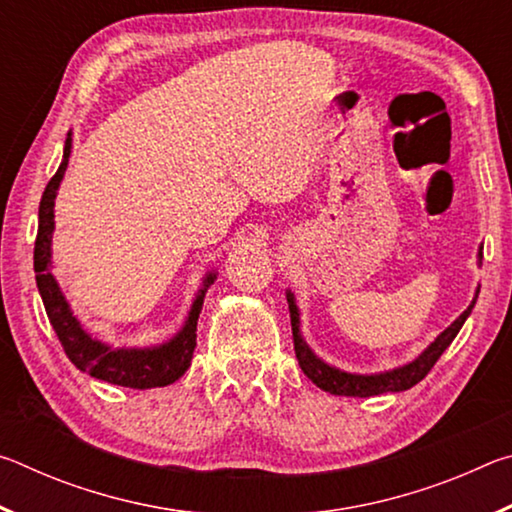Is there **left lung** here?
I'll list each match as a JSON object with an SVG mask.
<instances>
[{
	"label": "left lung",
	"instance_id": "obj_1",
	"mask_svg": "<svg viewBox=\"0 0 512 512\" xmlns=\"http://www.w3.org/2000/svg\"><path fill=\"white\" fill-rule=\"evenodd\" d=\"M483 259V246H479V264ZM476 298H479V287H476L474 300L470 302L461 316H458L452 325H449L445 332L436 336L427 350H424L418 359L411 363H404L400 368L386 370V372H375V375H357V372H345L336 366H329L318 354L309 348L307 341L302 339L300 332V309L296 305V296H293L291 289H287V302H289V314H291V329H293V345H296V357L305 375L314 381L320 391L332 393V395H345V397H372V395H384V393H402L409 391L418 381L427 377V372L433 368V363L440 359L449 343L456 339V334L461 332L463 323L467 316L472 314L476 305Z\"/></svg>",
	"mask_w": 512,
	"mask_h": 512
}]
</instances>
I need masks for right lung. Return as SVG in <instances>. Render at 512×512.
<instances>
[{
    "label": "right lung",
    "instance_id": "1",
    "mask_svg": "<svg viewBox=\"0 0 512 512\" xmlns=\"http://www.w3.org/2000/svg\"><path fill=\"white\" fill-rule=\"evenodd\" d=\"M69 155H72V133H67L63 162L56 171V176L49 180V185L42 194L38 210V237L36 250H33V268H36V282L40 298L45 302V311L49 323L54 327L60 345L76 368L88 372L108 384L126 386V388H158L169 386L173 381L185 375L194 357L196 348V323L201 316L203 300L207 289L216 280V271H210L203 277V287L198 289L196 298L189 309L185 325L171 336L169 341L149 348H115V345L99 341L88 329L81 325V320L69 309V302L60 291L54 273H51V237H54V205L58 187L63 183L67 171Z\"/></svg>",
    "mask_w": 512,
    "mask_h": 512
}]
</instances>
